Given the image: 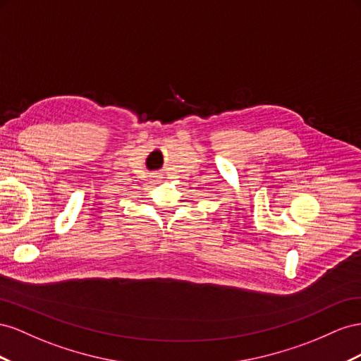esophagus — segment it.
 <instances>
[{"label": "esophagus", "mask_w": 361, "mask_h": 361, "mask_svg": "<svg viewBox=\"0 0 361 361\" xmlns=\"http://www.w3.org/2000/svg\"><path fill=\"white\" fill-rule=\"evenodd\" d=\"M151 178H152V183H154V184H159V183H160V180L163 178V173H160V172L152 173V175H151Z\"/></svg>", "instance_id": "obj_1"}]
</instances>
